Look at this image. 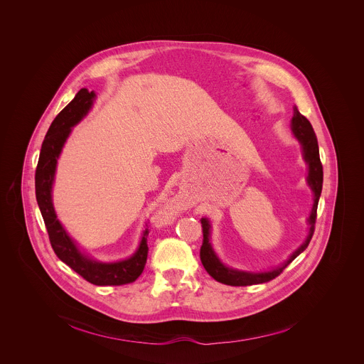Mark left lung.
Returning <instances> with one entry per match:
<instances>
[{
	"instance_id": "1",
	"label": "left lung",
	"mask_w": 364,
	"mask_h": 364,
	"mask_svg": "<svg viewBox=\"0 0 364 364\" xmlns=\"http://www.w3.org/2000/svg\"><path fill=\"white\" fill-rule=\"evenodd\" d=\"M293 117H291V130L296 136V139L300 141L301 147H303V156L306 159V162L309 164V178L307 182L310 185V188L314 192V205H312L311 214L309 217V223H310V230H309V235L304 241V244L296 251L293 252V255L286 260L283 264L269 270V272H260V273H252V272H244V270H237L232 267H228L225 264H223L220 259L217 258L214 250L211 248L210 244V221L208 218H202V228H203V244L200 248V260L205 266V269L208 270V274L223 283V284H228V286H252V284H259V283H266L273 280L274 277H277L293 260L296 259L310 244L311 241L312 234L315 230V220H316V208H318V200L321 196V191H322V181H323V172H322V164L319 159V150H318V141H316V136L314 133L311 123L309 122V119L306 116H303L297 106H294L293 109Z\"/></svg>"
}]
</instances>
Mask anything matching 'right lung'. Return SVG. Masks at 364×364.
<instances>
[{"label":"right lung","mask_w":364,"mask_h":364,"mask_svg":"<svg viewBox=\"0 0 364 364\" xmlns=\"http://www.w3.org/2000/svg\"><path fill=\"white\" fill-rule=\"evenodd\" d=\"M95 100V92L82 88L75 98L67 105L53 120L46 137L43 140L41 156L35 173L36 200L41 208L45 225L49 234L54 254L58 259L68 264L74 272L82 276L87 282L97 286H122L133 283L144 270L147 262V237L149 228L144 230L140 245L133 257L129 259L104 263L85 257L68 237L60 221L57 220L53 208L52 186L57 159L61 149L74 127L91 109Z\"/></svg>","instance_id":"obj_1"}]
</instances>
